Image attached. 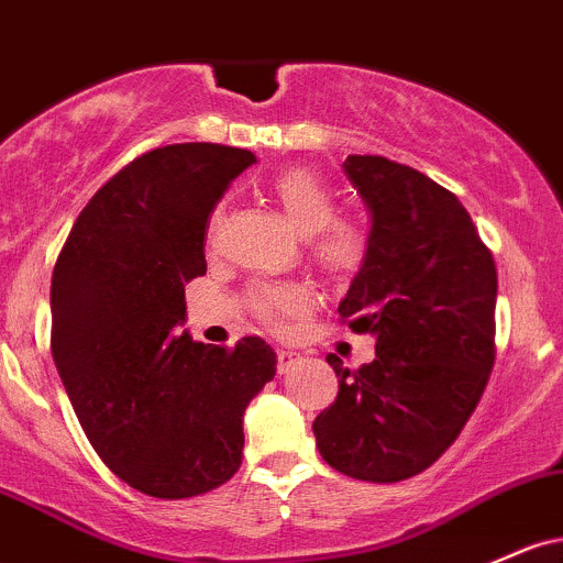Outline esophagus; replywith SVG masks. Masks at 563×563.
Returning a JSON list of instances; mask_svg holds the SVG:
<instances>
[{"mask_svg":"<svg viewBox=\"0 0 563 563\" xmlns=\"http://www.w3.org/2000/svg\"><path fill=\"white\" fill-rule=\"evenodd\" d=\"M299 363V352L294 350H277V372L288 374Z\"/></svg>","mask_w":563,"mask_h":563,"instance_id":"obj_1","label":"esophagus"}]
</instances>
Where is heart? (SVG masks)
<instances>
[{
  "instance_id": "heart-1",
  "label": "heart",
  "mask_w": 563,
  "mask_h": 563,
  "mask_svg": "<svg viewBox=\"0 0 563 563\" xmlns=\"http://www.w3.org/2000/svg\"><path fill=\"white\" fill-rule=\"evenodd\" d=\"M269 195L275 197L280 211L301 234H312L310 253L325 275L344 280L363 267L368 256V238L352 221L333 219L336 200L323 178L307 168H291L277 173L269 181ZM221 213L216 211L208 234H216ZM253 314L264 325L280 329L288 320L310 312L312 296L299 283H258L249 291Z\"/></svg>"
}]
</instances>
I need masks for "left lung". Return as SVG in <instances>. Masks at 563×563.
<instances>
[{
    "label": "left lung",
    "instance_id": "1",
    "mask_svg": "<svg viewBox=\"0 0 563 563\" xmlns=\"http://www.w3.org/2000/svg\"><path fill=\"white\" fill-rule=\"evenodd\" d=\"M344 173L372 213L368 256L339 305L342 323L374 333L357 372L329 355L336 400L312 422L333 471L395 484L428 471L456 441L494 366L497 267L456 195L379 154Z\"/></svg>",
    "mask_w": 563,
    "mask_h": 563
}]
</instances>
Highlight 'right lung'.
Masks as SVG:
<instances>
[{
    "label": "right lung",
    "instance_id": "add662e5",
    "mask_svg": "<svg viewBox=\"0 0 563 563\" xmlns=\"http://www.w3.org/2000/svg\"><path fill=\"white\" fill-rule=\"evenodd\" d=\"M253 152L170 144L109 178L53 269V361L111 473L159 499L219 489L243 462V411L275 376V350L191 342L184 286L206 275L216 202Z\"/></svg>",
    "mask_w": 563,
    "mask_h": 563
}]
</instances>
